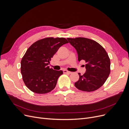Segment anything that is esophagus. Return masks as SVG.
Here are the masks:
<instances>
[{
    "instance_id": "34e87169",
    "label": "esophagus",
    "mask_w": 129,
    "mask_h": 129,
    "mask_svg": "<svg viewBox=\"0 0 129 129\" xmlns=\"http://www.w3.org/2000/svg\"><path fill=\"white\" fill-rule=\"evenodd\" d=\"M63 73H65V74H71L72 73V72H70V71H67V70H63Z\"/></svg>"
}]
</instances>
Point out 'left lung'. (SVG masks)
Wrapping results in <instances>:
<instances>
[{
	"instance_id": "1",
	"label": "left lung",
	"mask_w": 129,
	"mask_h": 129,
	"mask_svg": "<svg viewBox=\"0 0 129 129\" xmlns=\"http://www.w3.org/2000/svg\"><path fill=\"white\" fill-rule=\"evenodd\" d=\"M75 48L79 62L84 60L86 72L78 73L75 86L80 90L91 92L102 86L110 72V60L104 47L95 41L84 38H67Z\"/></svg>"
}]
</instances>
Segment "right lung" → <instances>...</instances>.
<instances>
[{"label":"right lung","mask_w":129,"mask_h":129,"mask_svg":"<svg viewBox=\"0 0 129 129\" xmlns=\"http://www.w3.org/2000/svg\"><path fill=\"white\" fill-rule=\"evenodd\" d=\"M68 43L64 38H47L37 41L26 50L21 62V73L30 90L44 94L54 89L63 71L50 69L48 65L59 47Z\"/></svg>","instance_id":"1"}]
</instances>
